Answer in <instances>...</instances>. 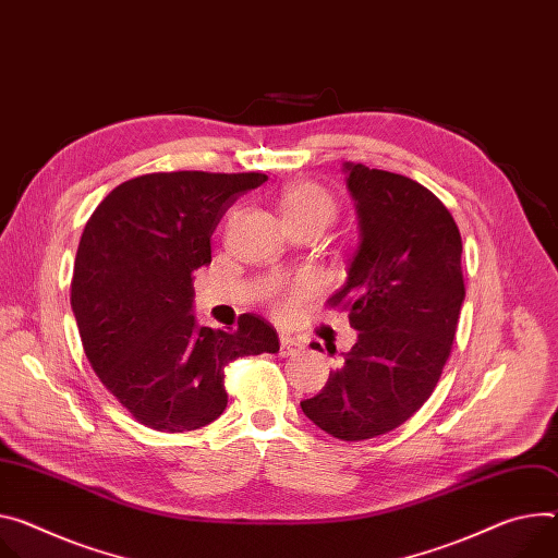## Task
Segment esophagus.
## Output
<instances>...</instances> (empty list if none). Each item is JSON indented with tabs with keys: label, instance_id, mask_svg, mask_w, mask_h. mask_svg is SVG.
<instances>
[{
	"label": "esophagus",
	"instance_id": "1",
	"mask_svg": "<svg viewBox=\"0 0 558 558\" xmlns=\"http://www.w3.org/2000/svg\"><path fill=\"white\" fill-rule=\"evenodd\" d=\"M302 351V344L291 338V336H280V356L282 359H289V356H295V353Z\"/></svg>",
	"mask_w": 558,
	"mask_h": 558
}]
</instances>
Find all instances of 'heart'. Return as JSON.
Returning a JSON list of instances; mask_svg holds the SVG:
<instances>
[{
  "label": "heart",
  "instance_id": "1",
  "mask_svg": "<svg viewBox=\"0 0 558 558\" xmlns=\"http://www.w3.org/2000/svg\"><path fill=\"white\" fill-rule=\"evenodd\" d=\"M280 209L284 216V222L295 220H323L329 222L336 214V202L329 195L327 189L314 182H295L291 184L282 197H280ZM314 291V280L302 276L289 284H274L276 295V307L284 314L298 300L307 298Z\"/></svg>",
  "mask_w": 558,
  "mask_h": 558
}]
</instances>
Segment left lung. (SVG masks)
<instances>
[{
  "mask_svg": "<svg viewBox=\"0 0 558 558\" xmlns=\"http://www.w3.org/2000/svg\"><path fill=\"white\" fill-rule=\"evenodd\" d=\"M344 173L361 244L327 302L349 312L359 340L300 408L333 438L365 440L414 416L442 374L465 300L463 242L447 207L412 178L353 162Z\"/></svg>",
  "mask_w": 558,
  "mask_h": 558,
  "instance_id": "1",
  "label": "left lung"
}]
</instances>
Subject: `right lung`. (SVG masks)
<instances>
[{"instance_id":"right-lung-1","label":"right lung","mask_w":558,"mask_h":558,"mask_svg":"<svg viewBox=\"0 0 558 558\" xmlns=\"http://www.w3.org/2000/svg\"><path fill=\"white\" fill-rule=\"evenodd\" d=\"M265 173H148L116 186L88 218L71 307L84 353L135 421L191 432L227 408L225 367L276 353V329L244 314L238 329L197 325L193 271L211 263V235Z\"/></svg>"}]
</instances>
